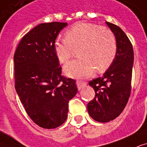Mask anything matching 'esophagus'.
Returning a JSON list of instances; mask_svg holds the SVG:
<instances>
[{
  "mask_svg": "<svg viewBox=\"0 0 147 147\" xmlns=\"http://www.w3.org/2000/svg\"><path fill=\"white\" fill-rule=\"evenodd\" d=\"M76 84H77V88H78L79 90H80L82 87H84V86H86V83L84 81H82V80H77Z\"/></svg>",
  "mask_w": 147,
  "mask_h": 147,
  "instance_id": "obj_1",
  "label": "esophagus"
}]
</instances>
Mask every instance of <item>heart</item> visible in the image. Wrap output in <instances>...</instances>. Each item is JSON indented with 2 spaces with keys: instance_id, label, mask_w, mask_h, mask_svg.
Listing matches in <instances>:
<instances>
[{
  "instance_id": "obj_1",
  "label": "heart",
  "mask_w": 147,
  "mask_h": 147,
  "mask_svg": "<svg viewBox=\"0 0 147 147\" xmlns=\"http://www.w3.org/2000/svg\"><path fill=\"white\" fill-rule=\"evenodd\" d=\"M78 48L80 58L68 63L64 72L76 78L88 77L95 69L97 73H103L111 66L117 55V39L106 26L78 22L67 30L65 38L56 40L54 51L58 61L65 63Z\"/></svg>"
}]
</instances>
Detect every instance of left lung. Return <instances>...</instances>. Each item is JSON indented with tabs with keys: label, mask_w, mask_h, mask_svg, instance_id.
Returning a JSON list of instances; mask_svg holds the SVG:
<instances>
[{
	"label": "left lung",
	"mask_w": 147,
	"mask_h": 147,
	"mask_svg": "<svg viewBox=\"0 0 147 147\" xmlns=\"http://www.w3.org/2000/svg\"><path fill=\"white\" fill-rule=\"evenodd\" d=\"M117 39V55L102 77L89 82L95 96L87 104L90 116L96 121L110 122L124 110L131 93L134 49L123 30L116 24L107 22Z\"/></svg>",
	"instance_id": "8db88e82"
}]
</instances>
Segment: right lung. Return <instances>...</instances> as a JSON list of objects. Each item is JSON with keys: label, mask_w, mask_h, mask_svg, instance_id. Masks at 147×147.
I'll return each mask as SVG.
<instances>
[{"label": "right lung", "mask_w": 147, "mask_h": 147, "mask_svg": "<svg viewBox=\"0 0 147 147\" xmlns=\"http://www.w3.org/2000/svg\"><path fill=\"white\" fill-rule=\"evenodd\" d=\"M67 23L37 25L22 37L13 55L15 89L30 118L39 127L54 129L67 118L76 81L62 75L55 40Z\"/></svg>", "instance_id": "1"}]
</instances>
